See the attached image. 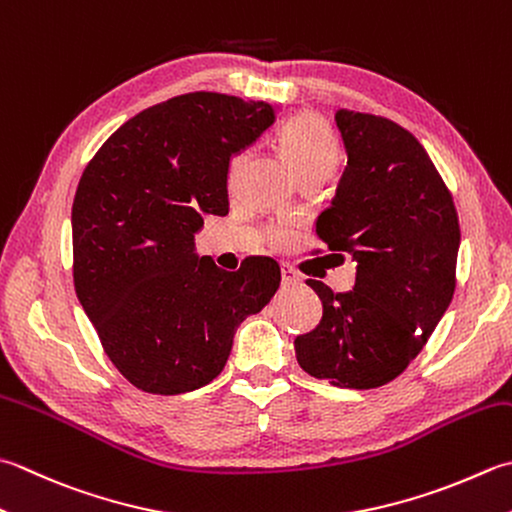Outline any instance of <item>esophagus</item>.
Wrapping results in <instances>:
<instances>
[{"label": "esophagus", "instance_id": "obj_1", "mask_svg": "<svg viewBox=\"0 0 512 512\" xmlns=\"http://www.w3.org/2000/svg\"><path fill=\"white\" fill-rule=\"evenodd\" d=\"M282 284L284 286H299L302 284V275H299L293 266L284 264L282 266Z\"/></svg>", "mask_w": 512, "mask_h": 512}]
</instances>
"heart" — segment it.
Returning <instances> with one entry per match:
<instances>
[{
    "instance_id": "1",
    "label": "heart",
    "mask_w": 512,
    "mask_h": 512,
    "mask_svg": "<svg viewBox=\"0 0 512 512\" xmlns=\"http://www.w3.org/2000/svg\"><path fill=\"white\" fill-rule=\"evenodd\" d=\"M279 146H282V153L288 157L295 175L302 182L308 177L328 179L339 166V159H342V148H339L335 133L315 113H304L288 119L282 133H279ZM244 159L246 153H239L233 159V175L242 168ZM284 237V230H273L275 242H282Z\"/></svg>"
}]
</instances>
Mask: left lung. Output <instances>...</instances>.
Wrapping results in <instances>:
<instances>
[{
	"label": "left lung",
	"mask_w": 512,
	"mask_h": 512,
	"mask_svg": "<svg viewBox=\"0 0 512 512\" xmlns=\"http://www.w3.org/2000/svg\"><path fill=\"white\" fill-rule=\"evenodd\" d=\"M348 164L317 237L357 262L355 288L322 299V322L295 339L308 375L339 388L393 382L428 342L455 293L459 219L417 139L386 117L337 110Z\"/></svg>",
	"instance_id": "left-lung-1"
}]
</instances>
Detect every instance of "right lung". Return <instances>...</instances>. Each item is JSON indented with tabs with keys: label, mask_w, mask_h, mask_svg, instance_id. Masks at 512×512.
<instances>
[{
	"label": "right lung",
	"mask_w": 512,
	"mask_h": 512,
	"mask_svg": "<svg viewBox=\"0 0 512 512\" xmlns=\"http://www.w3.org/2000/svg\"><path fill=\"white\" fill-rule=\"evenodd\" d=\"M275 122L266 102L186 93L110 135L73 202V282L115 368L144 393L179 395L222 373L237 326L282 282L270 257L237 273L195 255L204 215L228 213L230 157Z\"/></svg>",
	"instance_id": "add662e5"
}]
</instances>
